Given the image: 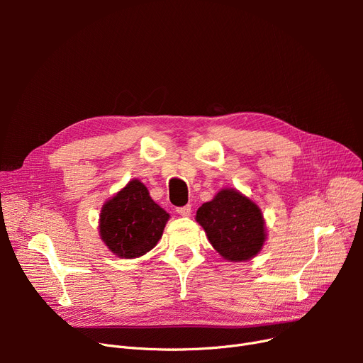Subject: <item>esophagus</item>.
<instances>
[{"label":"esophagus","instance_id":"esophagus-1","mask_svg":"<svg viewBox=\"0 0 363 363\" xmlns=\"http://www.w3.org/2000/svg\"><path fill=\"white\" fill-rule=\"evenodd\" d=\"M177 212L181 215V216H189L191 215V204H186V206H182V207H178Z\"/></svg>","mask_w":363,"mask_h":363}]
</instances>
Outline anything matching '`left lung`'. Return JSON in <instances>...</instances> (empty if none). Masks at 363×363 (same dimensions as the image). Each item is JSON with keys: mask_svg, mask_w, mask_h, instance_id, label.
Wrapping results in <instances>:
<instances>
[{"mask_svg": "<svg viewBox=\"0 0 363 363\" xmlns=\"http://www.w3.org/2000/svg\"><path fill=\"white\" fill-rule=\"evenodd\" d=\"M196 219L213 249L231 262L256 256L266 238L260 208L235 189H222L199 208Z\"/></svg>", "mask_w": 363, "mask_h": 363, "instance_id": "obj_1", "label": "left lung"}]
</instances>
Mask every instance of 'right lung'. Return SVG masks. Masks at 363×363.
I'll return each instance as SVG.
<instances>
[{
  "mask_svg": "<svg viewBox=\"0 0 363 363\" xmlns=\"http://www.w3.org/2000/svg\"><path fill=\"white\" fill-rule=\"evenodd\" d=\"M169 213L151 200L143 182L133 179L108 200L100 215V235L122 259L145 255L160 240Z\"/></svg>",
  "mask_w": 363,
  "mask_h": 363,
  "instance_id": "add662e5",
  "label": "right lung"
}]
</instances>
